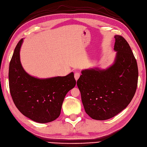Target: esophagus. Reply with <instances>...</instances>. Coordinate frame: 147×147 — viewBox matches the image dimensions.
Wrapping results in <instances>:
<instances>
[{
    "instance_id": "34e87169",
    "label": "esophagus",
    "mask_w": 147,
    "mask_h": 147,
    "mask_svg": "<svg viewBox=\"0 0 147 147\" xmlns=\"http://www.w3.org/2000/svg\"><path fill=\"white\" fill-rule=\"evenodd\" d=\"M80 73H78V72L75 73V74H74V78H75L76 80H78V79L79 78V77H80Z\"/></svg>"
}]
</instances>
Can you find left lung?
I'll return each mask as SVG.
<instances>
[{"instance_id":"1","label":"left lung","mask_w":147,"mask_h":147,"mask_svg":"<svg viewBox=\"0 0 147 147\" xmlns=\"http://www.w3.org/2000/svg\"><path fill=\"white\" fill-rule=\"evenodd\" d=\"M115 38V63L106 69L83 70L77 81L85 111L95 120H107L121 112L137 88L136 60L127 40L120 35Z\"/></svg>"}]
</instances>
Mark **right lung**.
Instances as JSON below:
<instances>
[{
  "mask_svg": "<svg viewBox=\"0 0 147 147\" xmlns=\"http://www.w3.org/2000/svg\"><path fill=\"white\" fill-rule=\"evenodd\" d=\"M23 39L16 45L9 67V86L16 107L23 115L39 123L50 122L61 114L62 103L76 82L72 72L66 76L37 79L25 72L20 61Z\"/></svg>",
  "mask_w": 147,
  "mask_h": 147,
  "instance_id": "1",
  "label": "right lung"
}]
</instances>
